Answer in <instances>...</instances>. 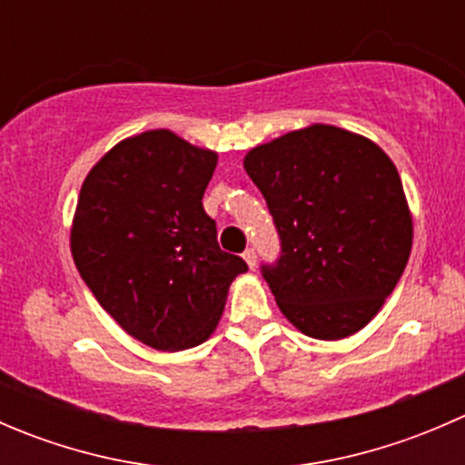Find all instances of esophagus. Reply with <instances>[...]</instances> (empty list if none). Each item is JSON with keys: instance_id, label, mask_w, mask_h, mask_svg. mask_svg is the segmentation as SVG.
<instances>
[{"instance_id": "obj_1", "label": "esophagus", "mask_w": 465, "mask_h": 465, "mask_svg": "<svg viewBox=\"0 0 465 465\" xmlns=\"http://www.w3.org/2000/svg\"><path fill=\"white\" fill-rule=\"evenodd\" d=\"M242 259H245L247 265L254 270V267H256V250H254V247H247V250L242 252Z\"/></svg>"}]
</instances>
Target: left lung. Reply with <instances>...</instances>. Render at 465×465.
I'll list each match as a JSON object with an SVG mask.
<instances>
[{
	"mask_svg": "<svg viewBox=\"0 0 465 465\" xmlns=\"http://www.w3.org/2000/svg\"><path fill=\"white\" fill-rule=\"evenodd\" d=\"M281 254L261 274L306 335L341 340L367 326L402 276L411 215L391 159L369 139L311 125L250 150Z\"/></svg>",
	"mask_w": 465,
	"mask_h": 465,
	"instance_id": "left-lung-1",
	"label": "left lung"
}]
</instances>
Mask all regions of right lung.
<instances>
[{"mask_svg":"<svg viewBox=\"0 0 465 465\" xmlns=\"http://www.w3.org/2000/svg\"><path fill=\"white\" fill-rule=\"evenodd\" d=\"M218 154L168 130L116 143L83 182L72 254L116 323L157 351L203 344L247 262L218 245L203 195Z\"/></svg>","mask_w":465,"mask_h":465,"instance_id":"add662e5","label":"right lung"}]
</instances>
